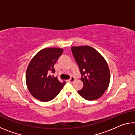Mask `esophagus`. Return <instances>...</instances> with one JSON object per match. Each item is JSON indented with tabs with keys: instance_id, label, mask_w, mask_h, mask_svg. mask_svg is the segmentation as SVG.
Wrapping results in <instances>:
<instances>
[{
	"instance_id": "obj_1",
	"label": "esophagus",
	"mask_w": 135,
	"mask_h": 135,
	"mask_svg": "<svg viewBox=\"0 0 135 135\" xmlns=\"http://www.w3.org/2000/svg\"><path fill=\"white\" fill-rule=\"evenodd\" d=\"M74 80H75V78H74V77H71L69 80H68V81H69V82H70V83H73V82L74 81Z\"/></svg>"
}]
</instances>
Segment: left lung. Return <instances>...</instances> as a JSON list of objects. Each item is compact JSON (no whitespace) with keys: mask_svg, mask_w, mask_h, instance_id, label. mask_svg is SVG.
I'll list each match as a JSON object with an SVG mask.
<instances>
[{"mask_svg":"<svg viewBox=\"0 0 135 135\" xmlns=\"http://www.w3.org/2000/svg\"><path fill=\"white\" fill-rule=\"evenodd\" d=\"M71 51L81 74L83 83L79 94L84 99L93 100L99 98L108 89L110 72L105 59L89 46H72Z\"/></svg>","mask_w":135,"mask_h":135,"instance_id":"1","label":"left lung"}]
</instances>
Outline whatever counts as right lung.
I'll list each match as a JSON object with an SVG mask.
<instances>
[{"label":"right lung","mask_w":135,"mask_h":135,"mask_svg":"<svg viewBox=\"0 0 135 135\" xmlns=\"http://www.w3.org/2000/svg\"><path fill=\"white\" fill-rule=\"evenodd\" d=\"M63 49L47 47L35 55L27 68L26 80L30 93L34 98L42 102L54 99L64 86L57 77L51 76L55 73L54 65L62 55Z\"/></svg>","instance_id":"add662e5"}]
</instances>
